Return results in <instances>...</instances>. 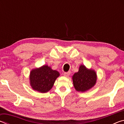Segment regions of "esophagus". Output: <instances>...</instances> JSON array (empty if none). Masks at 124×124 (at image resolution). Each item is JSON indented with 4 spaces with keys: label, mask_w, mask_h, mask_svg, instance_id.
I'll list each match as a JSON object with an SVG mask.
<instances>
[{
    "label": "esophagus",
    "mask_w": 124,
    "mask_h": 124,
    "mask_svg": "<svg viewBox=\"0 0 124 124\" xmlns=\"http://www.w3.org/2000/svg\"><path fill=\"white\" fill-rule=\"evenodd\" d=\"M70 71H69V72H68L64 73V75L65 77H68L69 75H70Z\"/></svg>",
    "instance_id": "1"
}]
</instances>
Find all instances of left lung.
<instances>
[{"mask_svg": "<svg viewBox=\"0 0 124 124\" xmlns=\"http://www.w3.org/2000/svg\"><path fill=\"white\" fill-rule=\"evenodd\" d=\"M75 89L78 91L85 92L94 86L97 80V74L94 70H89L84 65H81L79 71L72 77Z\"/></svg>", "mask_w": 124, "mask_h": 124, "instance_id": "left-lung-1", "label": "left lung"}]
</instances>
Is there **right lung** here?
<instances>
[{
  "instance_id": "add662e5",
  "label": "right lung",
  "mask_w": 124,
  "mask_h": 124,
  "mask_svg": "<svg viewBox=\"0 0 124 124\" xmlns=\"http://www.w3.org/2000/svg\"><path fill=\"white\" fill-rule=\"evenodd\" d=\"M59 76L60 73L57 70H52L47 65H44L31 70L29 75L30 85L34 90L45 93L51 89Z\"/></svg>"
}]
</instances>
